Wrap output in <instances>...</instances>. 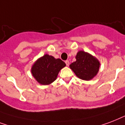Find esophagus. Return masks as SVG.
<instances>
[{
    "mask_svg": "<svg viewBox=\"0 0 125 125\" xmlns=\"http://www.w3.org/2000/svg\"><path fill=\"white\" fill-rule=\"evenodd\" d=\"M65 63H66V66H68V65H69L70 62H69V61H66Z\"/></svg>",
    "mask_w": 125,
    "mask_h": 125,
    "instance_id": "34e87169",
    "label": "esophagus"
}]
</instances>
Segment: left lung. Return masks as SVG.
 <instances>
[{
	"instance_id": "8db88e82",
	"label": "left lung",
	"mask_w": 125,
	"mask_h": 125,
	"mask_svg": "<svg viewBox=\"0 0 125 125\" xmlns=\"http://www.w3.org/2000/svg\"><path fill=\"white\" fill-rule=\"evenodd\" d=\"M76 61L70 65V68L77 77L89 81L96 76L100 65L96 58L87 52L80 51L76 55Z\"/></svg>"
}]
</instances>
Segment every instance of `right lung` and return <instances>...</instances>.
I'll return each mask as SVG.
<instances>
[{
    "label": "right lung",
    "mask_w": 125,
    "mask_h": 125,
    "mask_svg": "<svg viewBox=\"0 0 125 125\" xmlns=\"http://www.w3.org/2000/svg\"><path fill=\"white\" fill-rule=\"evenodd\" d=\"M65 66V62L61 59L45 54L34 63L31 73L39 83L46 85L57 79L59 71Z\"/></svg>",
    "instance_id": "obj_1"
}]
</instances>
